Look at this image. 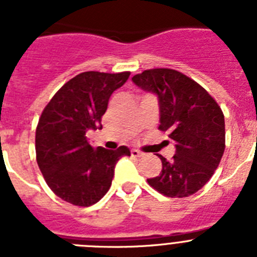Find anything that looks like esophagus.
<instances>
[{
    "mask_svg": "<svg viewBox=\"0 0 257 257\" xmlns=\"http://www.w3.org/2000/svg\"><path fill=\"white\" fill-rule=\"evenodd\" d=\"M131 156L133 157H142L144 156V153L140 151H138V149H131Z\"/></svg>",
    "mask_w": 257,
    "mask_h": 257,
    "instance_id": "1",
    "label": "esophagus"
}]
</instances>
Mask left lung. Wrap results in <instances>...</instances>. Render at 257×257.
<instances>
[{"mask_svg": "<svg viewBox=\"0 0 257 257\" xmlns=\"http://www.w3.org/2000/svg\"><path fill=\"white\" fill-rule=\"evenodd\" d=\"M135 85L160 99L163 133L175 142V156L162 161V171L148 184L171 198L198 192L211 179L225 149V122L216 100L194 79L170 68L147 69L133 77Z\"/></svg>", "mask_w": 257, "mask_h": 257, "instance_id": "8db88e82", "label": "left lung"}]
</instances>
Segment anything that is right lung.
Here are the masks:
<instances>
[{"instance_id": "right-lung-1", "label": "right lung", "mask_w": 257, "mask_h": 257, "mask_svg": "<svg viewBox=\"0 0 257 257\" xmlns=\"http://www.w3.org/2000/svg\"><path fill=\"white\" fill-rule=\"evenodd\" d=\"M130 72H83L61 86L45 106L36 128V160L50 189L78 207L100 201L112 185L114 166L127 147L115 151L88 144L86 133L103 128L110 95Z\"/></svg>"}]
</instances>
